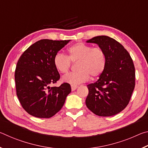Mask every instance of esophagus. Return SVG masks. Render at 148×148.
<instances>
[{
    "instance_id": "34e87169",
    "label": "esophagus",
    "mask_w": 148,
    "mask_h": 148,
    "mask_svg": "<svg viewBox=\"0 0 148 148\" xmlns=\"http://www.w3.org/2000/svg\"><path fill=\"white\" fill-rule=\"evenodd\" d=\"M77 86H76V85H74V84L71 85L72 91H74V90H76L77 89Z\"/></svg>"
}]
</instances>
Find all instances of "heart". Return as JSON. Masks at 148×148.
Returning a JSON list of instances; mask_svg holds the SVG:
<instances>
[{
	"mask_svg": "<svg viewBox=\"0 0 148 148\" xmlns=\"http://www.w3.org/2000/svg\"><path fill=\"white\" fill-rule=\"evenodd\" d=\"M72 62H77V71L64 77L63 81L71 84H78L98 78L106 67V55L101 47H93L83 42H77L67 49V56L58 53L53 57V65L60 74H66Z\"/></svg>",
	"mask_w": 148,
	"mask_h": 148,
	"instance_id": "heart-1",
	"label": "heart"
}]
</instances>
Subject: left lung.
Instances as JSON below:
<instances>
[{
	"mask_svg": "<svg viewBox=\"0 0 148 148\" xmlns=\"http://www.w3.org/2000/svg\"><path fill=\"white\" fill-rule=\"evenodd\" d=\"M99 45L106 55V67L99 79L87 85L86 104L99 116H114L129 103L135 86V68L131 56L122 45L107 36L87 40Z\"/></svg>",
	"mask_w": 148,
	"mask_h": 148,
	"instance_id": "1",
	"label": "left lung"
}]
</instances>
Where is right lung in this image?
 <instances>
[{
  "label": "right lung",
  "mask_w": 148,
  "mask_h": 148,
  "mask_svg": "<svg viewBox=\"0 0 148 148\" xmlns=\"http://www.w3.org/2000/svg\"><path fill=\"white\" fill-rule=\"evenodd\" d=\"M69 41L40 40L28 47L17 61L15 71L16 94L23 109L32 116H53L71 92L68 83L49 87L60 79L53 57Z\"/></svg>",
  "instance_id": "right-lung-1"
}]
</instances>
